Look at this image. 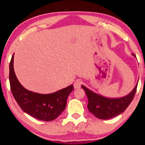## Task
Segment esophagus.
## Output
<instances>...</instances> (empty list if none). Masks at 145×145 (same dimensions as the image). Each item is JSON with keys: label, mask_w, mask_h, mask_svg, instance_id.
<instances>
[{"label": "esophagus", "mask_w": 145, "mask_h": 145, "mask_svg": "<svg viewBox=\"0 0 145 145\" xmlns=\"http://www.w3.org/2000/svg\"><path fill=\"white\" fill-rule=\"evenodd\" d=\"M82 84V82L80 80H77L73 84V86H74V88L75 89H78L81 87V85Z\"/></svg>", "instance_id": "34e87169"}]
</instances>
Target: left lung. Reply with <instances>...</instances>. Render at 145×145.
I'll return each instance as SVG.
<instances>
[{
	"instance_id": "8db88e82",
	"label": "left lung",
	"mask_w": 145,
	"mask_h": 145,
	"mask_svg": "<svg viewBox=\"0 0 145 145\" xmlns=\"http://www.w3.org/2000/svg\"><path fill=\"white\" fill-rule=\"evenodd\" d=\"M132 55L136 57L135 54H132ZM137 85L138 84L128 95L118 98L103 97L94 93L84 85H82V88L85 90L88 97L87 106L89 112L98 118L107 120L120 115L127 108L136 93Z\"/></svg>"
}]
</instances>
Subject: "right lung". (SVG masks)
Returning <instances> with one entry per match:
<instances>
[{"label":"right lung","instance_id":"1","mask_svg":"<svg viewBox=\"0 0 145 145\" xmlns=\"http://www.w3.org/2000/svg\"><path fill=\"white\" fill-rule=\"evenodd\" d=\"M9 81L12 95L24 112L42 121H52L65 110L68 96L73 85L50 94H40L27 90L18 82L14 69V55L9 66Z\"/></svg>","mask_w":145,"mask_h":145}]
</instances>
